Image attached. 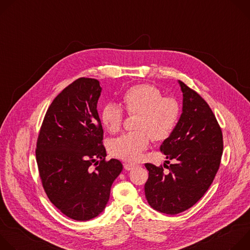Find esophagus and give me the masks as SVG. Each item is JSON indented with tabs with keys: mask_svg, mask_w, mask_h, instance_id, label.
<instances>
[{
	"mask_svg": "<svg viewBox=\"0 0 250 250\" xmlns=\"http://www.w3.org/2000/svg\"><path fill=\"white\" fill-rule=\"evenodd\" d=\"M137 166H138V165L133 164V163H124V167H125V169L127 170V171L132 170V169H134V168L137 167Z\"/></svg>",
	"mask_w": 250,
	"mask_h": 250,
	"instance_id": "obj_1",
	"label": "esophagus"
}]
</instances>
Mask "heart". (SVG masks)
Returning a JSON list of instances; mask_svg holds the SVG:
<instances>
[{"label": "heart", "instance_id": "1", "mask_svg": "<svg viewBox=\"0 0 250 250\" xmlns=\"http://www.w3.org/2000/svg\"><path fill=\"white\" fill-rule=\"evenodd\" d=\"M129 115L138 114L135 128L118 137L112 145L115 156L126 161H137L151 141L166 139L179 121L180 105L174 98L163 97L161 91L150 84H139L128 88L122 96ZM124 111L115 103L104 104L101 120L110 132H118L124 123Z\"/></svg>", "mask_w": 250, "mask_h": 250}]
</instances>
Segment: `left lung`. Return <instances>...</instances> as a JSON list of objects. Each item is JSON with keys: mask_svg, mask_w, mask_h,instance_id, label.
<instances>
[{"mask_svg": "<svg viewBox=\"0 0 250 250\" xmlns=\"http://www.w3.org/2000/svg\"><path fill=\"white\" fill-rule=\"evenodd\" d=\"M181 117L172 133L162 142L161 152L174 164L146 163L149 171L145 185L151 208L176 215L194 206L211 185L224 149L222 129L207 102L181 81ZM169 164V161H166Z\"/></svg>", "mask_w": 250, "mask_h": 250, "instance_id": "obj_1", "label": "left lung"}]
</instances>
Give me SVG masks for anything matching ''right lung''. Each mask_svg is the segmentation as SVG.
Listing matches in <instances>:
<instances>
[{
	"label": "right lung",
	"mask_w": 250,
	"mask_h": 250,
	"mask_svg": "<svg viewBox=\"0 0 250 250\" xmlns=\"http://www.w3.org/2000/svg\"><path fill=\"white\" fill-rule=\"evenodd\" d=\"M101 92L100 82L92 78L67 86L49 105L38 138L35 155L43 189L50 202L75 221L100 215L123 170L120 160H104L97 111Z\"/></svg>",
	"instance_id": "1"
}]
</instances>
